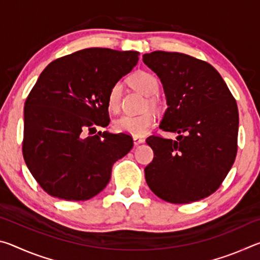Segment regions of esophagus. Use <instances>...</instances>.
Masks as SVG:
<instances>
[{
  "instance_id": "34e87169",
  "label": "esophagus",
  "mask_w": 260,
  "mask_h": 260,
  "mask_svg": "<svg viewBox=\"0 0 260 260\" xmlns=\"http://www.w3.org/2000/svg\"><path fill=\"white\" fill-rule=\"evenodd\" d=\"M133 141H134V146H139V144L144 143V139H142V138H136V136H134Z\"/></svg>"
}]
</instances>
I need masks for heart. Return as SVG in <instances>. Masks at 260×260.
<instances>
[{
  "mask_svg": "<svg viewBox=\"0 0 260 260\" xmlns=\"http://www.w3.org/2000/svg\"><path fill=\"white\" fill-rule=\"evenodd\" d=\"M131 86L140 93H142L146 96H153L158 93L159 89V83L157 79L152 74L140 71L131 77L129 79ZM121 83L117 82L110 89L108 96V104L109 108L112 111H117L120 107L121 100ZM149 104L151 107H156L157 101L155 99L149 100ZM156 122V118L151 112H146L140 116H121L120 118L114 120L113 126L114 129L120 133H127L136 138L144 136L149 131H150Z\"/></svg>",
  "mask_w": 260,
  "mask_h": 260,
  "instance_id": "heart-1",
  "label": "heart"
}]
</instances>
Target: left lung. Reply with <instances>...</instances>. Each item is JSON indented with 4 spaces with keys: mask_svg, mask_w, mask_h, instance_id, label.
<instances>
[{
    "mask_svg": "<svg viewBox=\"0 0 260 260\" xmlns=\"http://www.w3.org/2000/svg\"><path fill=\"white\" fill-rule=\"evenodd\" d=\"M143 63L160 79L167 109L159 128L177 140L150 136L153 159L146 181L159 199L174 204L203 200L220 187L237 152L239 110L212 65L181 52L153 51Z\"/></svg>",
    "mask_w": 260,
    "mask_h": 260,
    "instance_id": "left-lung-1",
    "label": "left lung"
}]
</instances>
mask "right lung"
I'll list each match as a JSON object with an SVG mask.
<instances>
[{"label":"right lung","instance_id":"add662e5","mask_svg":"<svg viewBox=\"0 0 260 260\" xmlns=\"http://www.w3.org/2000/svg\"><path fill=\"white\" fill-rule=\"evenodd\" d=\"M138 51L88 48L48 65L26 99L23 155L41 188L65 201H87L133 148L129 135L93 134L110 122L108 96L132 71Z\"/></svg>","mask_w":260,"mask_h":260}]
</instances>
